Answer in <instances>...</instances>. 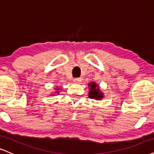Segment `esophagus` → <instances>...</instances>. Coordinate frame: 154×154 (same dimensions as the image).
Returning <instances> with one entry per match:
<instances>
[{
  "instance_id": "1",
  "label": "esophagus",
  "mask_w": 154,
  "mask_h": 154,
  "mask_svg": "<svg viewBox=\"0 0 154 154\" xmlns=\"http://www.w3.org/2000/svg\"><path fill=\"white\" fill-rule=\"evenodd\" d=\"M82 78H81V77H78V78H75V79H73V81L75 82H76V83H78V82H81V81H82Z\"/></svg>"
}]
</instances>
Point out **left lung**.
Listing matches in <instances>:
<instances>
[{
	"mask_svg": "<svg viewBox=\"0 0 154 154\" xmlns=\"http://www.w3.org/2000/svg\"><path fill=\"white\" fill-rule=\"evenodd\" d=\"M88 87H90L88 93L89 97L95 99L96 100H101L103 98H104V94L100 89L99 85L96 84L95 82L88 83Z\"/></svg>",
	"mask_w": 154,
	"mask_h": 154,
	"instance_id": "8db88e82",
	"label": "left lung"
}]
</instances>
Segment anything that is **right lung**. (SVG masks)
I'll return each mask as SVG.
<instances>
[{"label":"right lung","instance_id":"obj_1","mask_svg":"<svg viewBox=\"0 0 154 154\" xmlns=\"http://www.w3.org/2000/svg\"><path fill=\"white\" fill-rule=\"evenodd\" d=\"M55 90H56V91H55V93L54 94H59V90H61V88H58V87H57V88H55Z\"/></svg>","mask_w":154,"mask_h":154}]
</instances>
